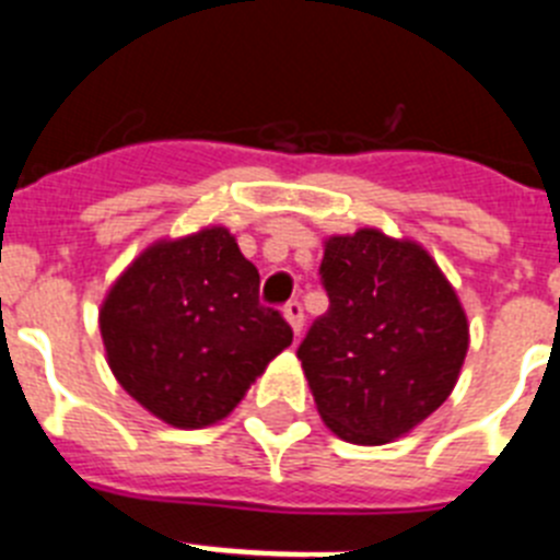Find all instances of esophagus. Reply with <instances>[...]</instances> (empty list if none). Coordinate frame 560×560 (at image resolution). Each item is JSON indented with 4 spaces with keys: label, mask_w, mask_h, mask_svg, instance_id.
Masks as SVG:
<instances>
[{
    "label": "esophagus",
    "mask_w": 560,
    "mask_h": 560,
    "mask_svg": "<svg viewBox=\"0 0 560 560\" xmlns=\"http://www.w3.org/2000/svg\"><path fill=\"white\" fill-rule=\"evenodd\" d=\"M283 316H285V319H289L291 330H294V334L300 336V330H303V319H305L303 305L296 303V300H291V303L285 305V308H283Z\"/></svg>",
    "instance_id": "esophagus-1"
}]
</instances>
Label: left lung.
<instances>
[{
	"instance_id": "1",
	"label": "left lung",
	"mask_w": 560,
	"mask_h": 560,
	"mask_svg": "<svg viewBox=\"0 0 560 560\" xmlns=\"http://www.w3.org/2000/svg\"><path fill=\"white\" fill-rule=\"evenodd\" d=\"M319 277L330 305L296 348L316 409L348 443H389L452 395L463 305L423 246L378 230L328 237Z\"/></svg>"
}]
</instances>
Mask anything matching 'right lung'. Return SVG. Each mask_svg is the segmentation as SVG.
Returning a JSON list of instances; mask_svg holds the SVG:
<instances>
[{"instance_id": "right-lung-1", "label": "right lung", "mask_w": 560, "mask_h": 560, "mask_svg": "<svg viewBox=\"0 0 560 560\" xmlns=\"http://www.w3.org/2000/svg\"><path fill=\"white\" fill-rule=\"evenodd\" d=\"M257 291L260 275L224 226L148 246L101 308L114 378L176 429L226 418L294 336Z\"/></svg>"}]
</instances>
